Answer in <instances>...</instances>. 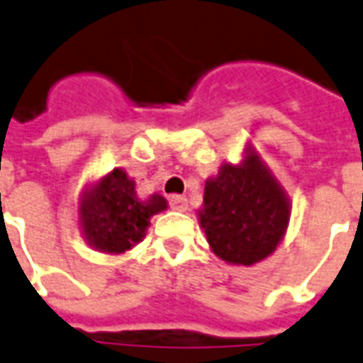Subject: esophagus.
Listing matches in <instances>:
<instances>
[{"instance_id": "obj_1", "label": "esophagus", "mask_w": 363, "mask_h": 363, "mask_svg": "<svg viewBox=\"0 0 363 363\" xmlns=\"http://www.w3.org/2000/svg\"><path fill=\"white\" fill-rule=\"evenodd\" d=\"M170 206L174 211H182L184 212L187 208V199L184 195H172L170 197Z\"/></svg>"}]
</instances>
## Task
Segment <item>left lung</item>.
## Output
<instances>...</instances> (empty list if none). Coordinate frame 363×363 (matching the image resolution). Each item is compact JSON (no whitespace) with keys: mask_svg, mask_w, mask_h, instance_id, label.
Listing matches in <instances>:
<instances>
[{"mask_svg":"<svg viewBox=\"0 0 363 363\" xmlns=\"http://www.w3.org/2000/svg\"><path fill=\"white\" fill-rule=\"evenodd\" d=\"M212 250L231 264H250L272 255L289 222V203L269 172L250 152L241 166L223 164L204 187L199 214Z\"/></svg>","mask_w":363,"mask_h":363,"instance_id":"1","label":"left lung"}]
</instances>
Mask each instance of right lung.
<instances>
[{"mask_svg":"<svg viewBox=\"0 0 363 363\" xmlns=\"http://www.w3.org/2000/svg\"><path fill=\"white\" fill-rule=\"evenodd\" d=\"M160 195L140 199L135 184L120 168L95 185L80 206L84 231L95 249L105 252H124L145 235L152 214L164 211Z\"/></svg>","mask_w":363,"mask_h":363,"instance_id":"obj_1","label":"right lung"}]
</instances>
